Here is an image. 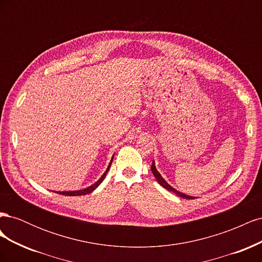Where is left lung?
I'll return each mask as SVG.
<instances>
[{
    "mask_svg": "<svg viewBox=\"0 0 262 262\" xmlns=\"http://www.w3.org/2000/svg\"><path fill=\"white\" fill-rule=\"evenodd\" d=\"M150 169H152V172H153V175H154V177L156 178V180H157V182L158 184H160L161 186H163L165 189H167L168 191H170V192H173L175 194H177V195H179L180 198H184V199H194V196H191V195H187V194H185V193H182V192H180V191H178V190H176L175 188H172L169 184H167V181H166L163 177H162V175L160 172H158V170L156 169V166H155V162L153 161V163H152V166H150Z\"/></svg>",
    "mask_w": 262,
    "mask_h": 262,
    "instance_id": "1",
    "label": "left lung"
}]
</instances>
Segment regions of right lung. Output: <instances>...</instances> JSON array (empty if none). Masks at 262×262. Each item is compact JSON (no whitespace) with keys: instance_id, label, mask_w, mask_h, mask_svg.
Returning a JSON list of instances; mask_svg holds the SVG:
<instances>
[{"instance_id":"add662e5","label":"right lung","mask_w":262,"mask_h":262,"mask_svg":"<svg viewBox=\"0 0 262 262\" xmlns=\"http://www.w3.org/2000/svg\"><path fill=\"white\" fill-rule=\"evenodd\" d=\"M113 160H114V156H113V158H112V161H110V163H109V165H108V167H107V169H106V171L102 173V176L95 182V184H93L92 186H90V187H87V188H85V189H81V190H75V191H53V192H55V193H60V194H63V195H84V194H87V193H91L92 191H94L95 189H96L101 182H102V180L105 179V177H106V175H107V172H108V170H109V168H110V165H112V163H113Z\"/></svg>"}]
</instances>
